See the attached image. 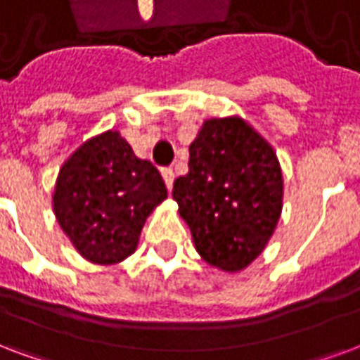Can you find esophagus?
I'll list each match as a JSON object with an SVG mask.
<instances>
[{"label":"esophagus","instance_id":"34e87169","mask_svg":"<svg viewBox=\"0 0 360 360\" xmlns=\"http://www.w3.org/2000/svg\"><path fill=\"white\" fill-rule=\"evenodd\" d=\"M163 180L165 184H167V190H172V184H174V172H172V169H163Z\"/></svg>","mask_w":360,"mask_h":360}]
</instances>
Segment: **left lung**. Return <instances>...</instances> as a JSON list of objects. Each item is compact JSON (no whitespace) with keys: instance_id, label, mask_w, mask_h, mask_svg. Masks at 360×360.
I'll list each match as a JSON object with an SVG mask.
<instances>
[{"instance_id":"8db88e82","label":"left lung","mask_w":360,"mask_h":360,"mask_svg":"<svg viewBox=\"0 0 360 360\" xmlns=\"http://www.w3.org/2000/svg\"><path fill=\"white\" fill-rule=\"evenodd\" d=\"M190 172L172 197L202 260L226 273L250 266L283 210L279 159L239 115L207 119L190 144Z\"/></svg>"}]
</instances>
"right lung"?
Listing matches in <instances>:
<instances>
[{
	"label": "right lung",
	"mask_w": 360,
	"mask_h": 360,
	"mask_svg": "<svg viewBox=\"0 0 360 360\" xmlns=\"http://www.w3.org/2000/svg\"><path fill=\"white\" fill-rule=\"evenodd\" d=\"M167 199L159 170L139 159L117 131L77 148L56 178L53 210L85 260L113 266L139 247L146 218Z\"/></svg>",
	"instance_id": "add662e5"
}]
</instances>
